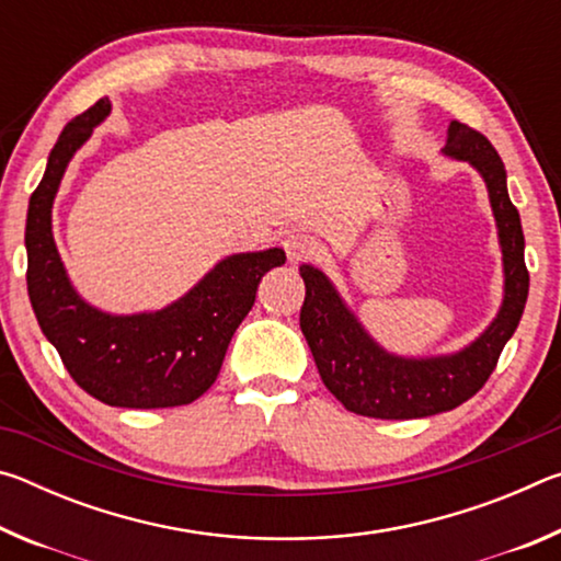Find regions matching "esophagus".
Masks as SVG:
<instances>
[{
	"label": "esophagus",
	"instance_id": "34e87169",
	"mask_svg": "<svg viewBox=\"0 0 561 561\" xmlns=\"http://www.w3.org/2000/svg\"><path fill=\"white\" fill-rule=\"evenodd\" d=\"M284 252H287V257L291 264H299L304 260H309L311 254L319 250V242L314 240L311 234H304V232H294L284 237Z\"/></svg>",
	"mask_w": 561,
	"mask_h": 561
}]
</instances>
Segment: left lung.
I'll list each match as a JSON object with an SVG mask.
<instances>
[{
    "label": "left lung",
    "instance_id": "left-lung-1",
    "mask_svg": "<svg viewBox=\"0 0 561 561\" xmlns=\"http://www.w3.org/2000/svg\"><path fill=\"white\" fill-rule=\"evenodd\" d=\"M443 153L468 160L485 178L505 264V299L497 319L468 348L450 356L401 358L366 334L324 272L301 264L299 274L307 287L299 314L301 334L307 336L321 381L356 415L408 421L458 408L485 386L525 311L529 291L525 234L517 207L507 195V173L497 150L480 130L453 121Z\"/></svg>",
    "mask_w": 561,
    "mask_h": 561
}]
</instances>
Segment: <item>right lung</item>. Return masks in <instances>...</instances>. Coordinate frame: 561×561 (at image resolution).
I'll return each mask as SVG.
<instances>
[{"label": "right lung", "mask_w": 561, "mask_h": 561, "mask_svg": "<svg viewBox=\"0 0 561 561\" xmlns=\"http://www.w3.org/2000/svg\"><path fill=\"white\" fill-rule=\"evenodd\" d=\"M101 99L66 123L26 213V289L44 336L66 371L96 401L116 408L187 405L215 383L230 339L250 314L257 287L284 250L232 254L205 274L183 299L153 314L113 317L73 291L56 252L51 205L71 156L108 116Z\"/></svg>", "instance_id": "right-lung-1"}]
</instances>
